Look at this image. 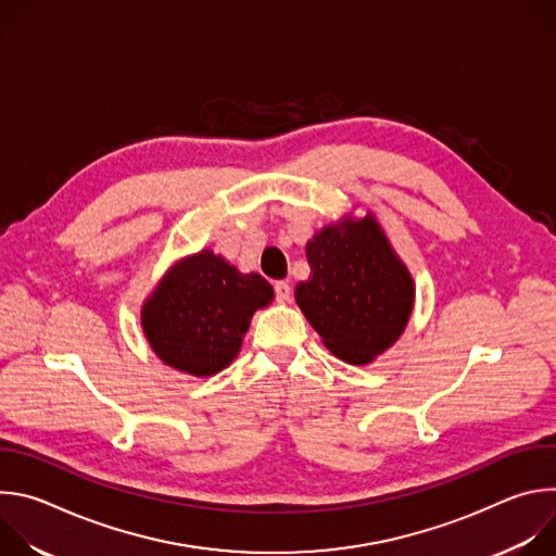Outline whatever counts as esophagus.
<instances>
[{
	"instance_id": "1",
	"label": "esophagus",
	"mask_w": 556,
	"mask_h": 556,
	"mask_svg": "<svg viewBox=\"0 0 556 556\" xmlns=\"http://www.w3.org/2000/svg\"><path fill=\"white\" fill-rule=\"evenodd\" d=\"M290 294H292V288H290L288 281H277V283H275V296H277V301H288Z\"/></svg>"
}]
</instances>
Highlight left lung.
I'll list each match as a JSON object with an SVG mask.
<instances>
[{
  "instance_id": "8db88e82",
  "label": "left lung",
  "mask_w": 556,
  "mask_h": 556,
  "mask_svg": "<svg viewBox=\"0 0 556 556\" xmlns=\"http://www.w3.org/2000/svg\"><path fill=\"white\" fill-rule=\"evenodd\" d=\"M305 253L309 277L294 299L334 356L365 365L403 334L414 281L371 215L326 226Z\"/></svg>"
}]
</instances>
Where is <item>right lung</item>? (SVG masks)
<instances>
[{"instance_id": "obj_1", "label": "right lung", "mask_w": 556, "mask_h": 556, "mask_svg": "<svg viewBox=\"0 0 556 556\" xmlns=\"http://www.w3.org/2000/svg\"><path fill=\"white\" fill-rule=\"evenodd\" d=\"M273 301V286L202 251L178 264L142 305V330L167 365L193 374L222 371L242 348L255 309Z\"/></svg>"}]
</instances>
